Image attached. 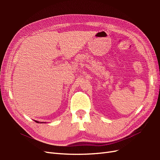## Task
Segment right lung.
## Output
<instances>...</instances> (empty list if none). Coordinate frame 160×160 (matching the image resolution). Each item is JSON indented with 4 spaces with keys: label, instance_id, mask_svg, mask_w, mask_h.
Segmentation results:
<instances>
[{
    "label": "right lung",
    "instance_id": "1",
    "mask_svg": "<svg viewBox=\"0 0 160 160\" xmlns=\"http://www.w3.org/2000/svg\"><path fill=\"white\" fill-rule=\"evenodd\" d=\"M35 122H37V123H38V122H38V121H36V120H35Z\"/></svg>",
    "mask_w": 160,
    "mask_h": 160
}]
</instances>
